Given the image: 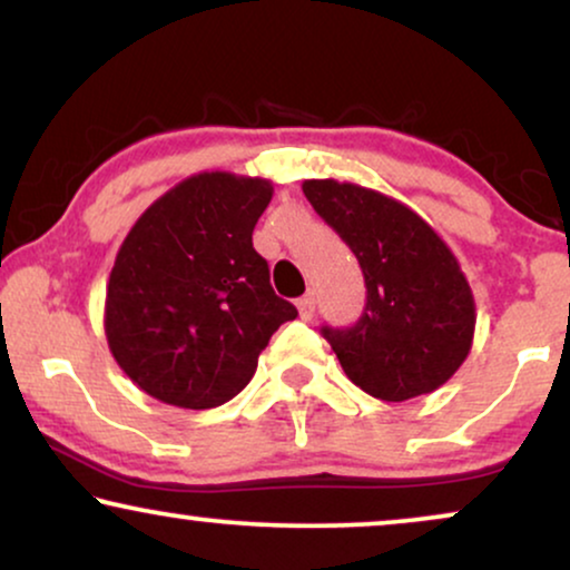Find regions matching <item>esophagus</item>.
Here are the masks:
<instances>
[{"instance_id": "obj_1", "label": "esophagus", "mask_w": 570, "mask_h": 570, "mask_svg": "<svg viewBox=\"0 0 570 570\" xmlns=\"http://www.w3.org/2000/svg\"><path fill=\"white\" fill-rule=\"evenodd\" d=\"M295 306H298V314H301V318H314V311H316V298H314V293H308V295H303V298H298V303H295Z\"/></svg>"}]
</instances>
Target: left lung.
<instances>
[{"label": "left lung", "instance_id": "8db88e82", "mask_svg": "<svg viewBox=\"0 0 570 570\" xmlns=\"http://www.w3.org/2000/svg\"><path fill=\"white\" fill-rule=\"evenodd\" d=\"M303 194L361 262V322L324 337L365 394L404 402L459 371L474 340V295L454 252L400 199L361 184L308 178Z\"/></svg>", "mask_w": 570, "mask_h": 570}]
</instances>
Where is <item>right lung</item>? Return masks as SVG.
Instances as JSON below:
<instances>
[{
  "label": "right lung",
  "instance_id": "add662e5",
  "mask_svg": "<svg viewBox=\"0 0 570 570\" xmlns=\"http://www.w3.org/2000/svg\"><path fill=\"white\" fill-rule=\"evenodd\" d=\"M272 194L267 178L202 170L131 225L106 285L104 330L145 394L184 410L225 404L279 324L298 316L252 244Z\"/></svg>",
  "mask_w": 570,
  "mask_h": 570
}]
</instances>
